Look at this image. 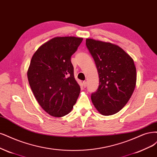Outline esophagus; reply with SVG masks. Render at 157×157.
Returning <instances> with one entry per match:
<instances>
[{
  "label": "esophagus",
  "mask_w": 157,
  "mask_h": 157,
  "mask_svg": "<svg viewBox=\"0 0 157 157\" xmlns=\"http://www.w3.org/2000/svg\"><path fill=\"white\" fill-rule=\"evenodd\" d=\"M83 86H84V88H86V86H87V82H86V81H84V82H83Z\"/></svg>",
  "instance_id": "34e87169"
}]
</instances>
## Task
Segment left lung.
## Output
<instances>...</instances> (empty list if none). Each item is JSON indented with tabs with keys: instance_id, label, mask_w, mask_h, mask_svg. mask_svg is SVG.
Masks as SVG:
<instances>
[{
	"instance_id": "left-lung-1",
	"label": "left lung",
	"mask_w": 157,
	"mask_h": 157,
	"mask_svg": "<svg viewBox=\"0 0 157 157\" xmlns=\"http://www.w3.org/2000/svg\"><path fill=\"white\" fill-rule=\"evenodd\" d=\"M86 45L98 71L99 85L91 99L101 114L116 113L127 103L136 82L132 58L117 45L86 39Z\"/></svg>"
}]
</instances>
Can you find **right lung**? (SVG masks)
<instances>
[{"mask_svg": "<svg viewBox=\"0 0 157 157\" xmlns=\"http://www.w3.org/2000/svg\"><path fill=\"white\" fill-rule=\"evenodd\" d=\"M82 38L56 37L38 48L31 59L27 76L36 100L54 117L69 113L80 94L71 57Z\"/></svg>", "mask_w": 157, "mask_h": 157, "instance_id": "obj_1", "label": "right lung"}]
</instances>
